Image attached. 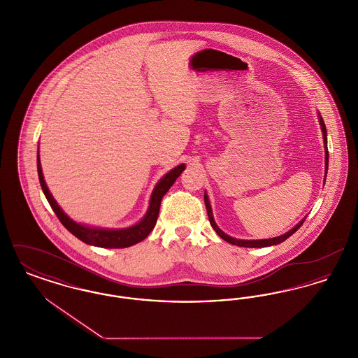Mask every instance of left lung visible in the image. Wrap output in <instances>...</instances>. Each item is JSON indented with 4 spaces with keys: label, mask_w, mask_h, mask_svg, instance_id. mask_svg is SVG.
<instances>
[{
    "label": "left lung",
    "mask_w": 358,
    "mask_h": 358,
    "mask_svg": "<svg viewBox=\"0 0 358 358\" xmlns=\"http://www.w3.org/2000/svg\"><path fill=\"white\" fill-rule=\"evenodd\" d=\"M320 123H321V129H322V134H324V150H326V162H324V173L327 174V165H329V152H327V138H326V127H324V122L322 120V117L320 115ZM326 174H324V180H326ZM204 201L205 206H206V212H208V217H209V222H210V225L213 227V229L216 231V234L220 236V238H224L225 241H228V243H231V244H234V245H238V247H247V248H262V247H270V245H275V244H279V243H282V241H285L286 238H289L292 234H295L299 228H301V225L303 224V222L306 220V217L302 220L301 222H298L292 229H289V232H286L285 235H282V236H278V238H264V240H238V238H231V236H228V235H225L224 232H222V229L216 225V222L213 220V215H212V208H210V204H209V200H208V196H206V193L204 194Z\"/></svg>",
    "instance_id": "left-lung-1"
}]
</instances>
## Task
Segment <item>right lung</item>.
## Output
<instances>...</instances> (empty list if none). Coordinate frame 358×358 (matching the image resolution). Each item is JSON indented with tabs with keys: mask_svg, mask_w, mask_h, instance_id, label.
I'll return each instance as SVG.
<instances>
[{
	"mask_svg": "<svg viewBox=\"0 0 358 358\" xmlns=\"http://www.w3.org/2000/svg\"><path fill=\"white\" fill-rule=\"evenodd\" d=\"M184 171H185V165H178L173 171H169L157 184V187H154L152 199H150V205H149L148 213L138 224L130 227V228H126V229H102V228H90V227H85V225H80V224L71 220L69 216L62 210V208L57 205L55 199L52 197V194L50 193L48 187H47V184L44 181L40 158L37 155V173H38V180H40V184H41V189H43L48 203L51 205L53 212L56 213L57 219L73 236L80 238L82 241H85L87 244L102 247V248H126V247L134 245L136 243L142 241L143 238H148V235L153 231L157 219H158L162 197L166 194V192L171 189V185L178 178V176Z\"/></svg>",
	"mask_w": 358,
	"mask_h": 358,
	"instance_id": "right-lung-1",
	"label": "right lung"
}]
</instances>
